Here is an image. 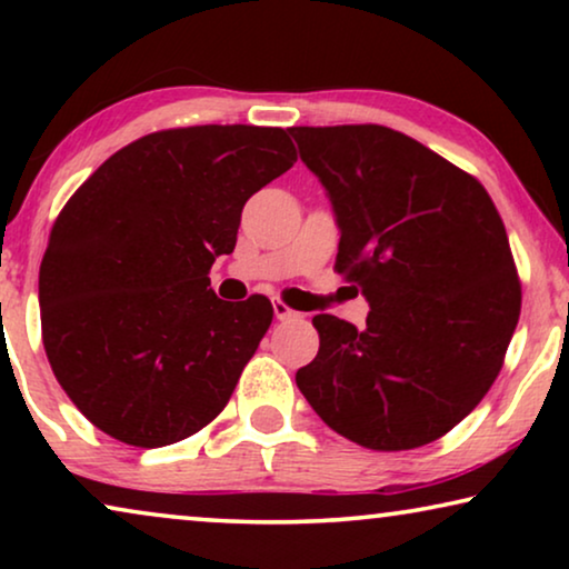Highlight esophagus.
<instances>
[{"label":"esophagus","mask_w":569,"mask_h":569,"mask_svg":"<svg viewBox=\"0 0 569 569\" xmlns=\"http://www.w3.org/2000/svg\"><path fill=\"white\" fill-rule=\"evenodd\" d=\"M271 308H274V318H277V321H290V318H298V313H295L292 308H287L282 300L271 302Z\"/></svg>","instance_id":"34e87169"}]
</instances>
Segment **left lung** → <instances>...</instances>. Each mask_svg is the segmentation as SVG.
Wrapping results in <instances>:
<instances>
[{
	"label": "left lung",
	"mask_w": 569,
	"mask_h": 569,
	"mask_svg": "<svg viewBox=\"0 0 569 569\" xmlns=\"http://www.w3.org/2000/svg\"><path fill=\"white\" fill-rule=\"evenodd\" d=\"M339 228L337 269L370 302L365 329L316 316L295 383L331 430L409 450L461 422L495 383L520 316L508 232L477 178L401 131L292 127Z\"/></svg>",
	"instance_id": "obj_1"
}]
</instances>
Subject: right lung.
Masks as SVG:
<instances>
[{
    "label": "right lung",
    "instance_id": "add662e5",
    "mask_svg": "<svg viewBox=\"0 0 569 569\" xmlns=\"http://www.w3.org/2000/svg\"><path fill=\"white\" fill-rule=\"evenodd\" d=\"M298 160L284 129L189 127L111 154L53 222L38 277L43 347L98 430L137 448L178 442L224 409L271 302L220 300L243 204Z\"/></svg>",
    "mask_w": 569,
    "mask_h": 569
}]
</instances>
